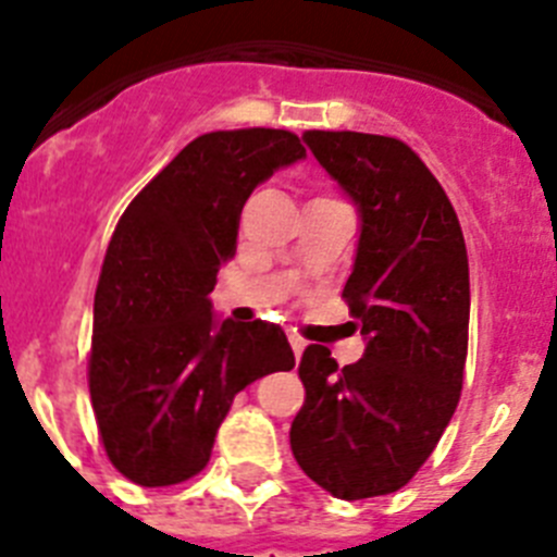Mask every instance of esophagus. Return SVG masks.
<instances>
[{
    "instance_id": "34e87169",
    "label": "esophagus",
    "mask_w": 557,
    "mask_h": 557,
    "mask_svg": "<svg viewBox=\"0 0 557 557\" xmlns=\"http://www.w3.org/2000/svg\"><path fill=\"white\" fill-rule=\"evenodd\" d=\"M289 346H293V354H295V357H301L304 348H307V343H304V339L298 337V334H289Z\"/></svg>"
}]
</instances>
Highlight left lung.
Returning <instances> with one entry per match:
<instances>
[{"mask_svg": "<svg viewBox=\"0 0 557 557\" xmlns=\"http://www.w3.org/2000/svg\"><path fill=\"white\" fill-rule=\"evenodd\" d=\"M304 141L359 211L343 298L366 354L326 346L298 366L307 398L289 430L304 474L337 499L398 491L449 426L469 351V256L444 186L405 141L307 131Z\"/></svg>", "mask_w": 557, "mask_h": 557, "instance_id": "1", "label": "left lung"}]
</instances>
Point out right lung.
Segmentation results:
<instances>
[{"label":"right lung","mask_w":557,"mask_h":557,"mask_svg":"<svg viewBox=\"0 0 557 557\" xmlns=\"http://www.w3.org/2000/svg\"><path fill=\"white\" fill-rule=\"evenodd\" d=\"M301 159L289 131L203 133L120 218L95 293L88 391L108 460L136 485L203 471L236 393L295 366L282 326L218 321L209 293L250 191Z\"/></svg>","instance_id":"add662e5"}]
</instances>
